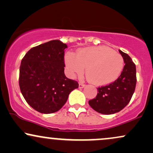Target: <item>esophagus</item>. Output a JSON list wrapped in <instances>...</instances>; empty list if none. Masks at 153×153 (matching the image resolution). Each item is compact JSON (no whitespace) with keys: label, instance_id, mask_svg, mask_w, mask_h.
<instances>
[{"label":"esophagus","instance_id":"1","mask_svg":"<svg viewBox=\"0 0 153 153\" xmlns=\"http://www.w3.org/2000/svg\"><path fill=\"white\" fill-rule=\"evenodd\" d=\"M85 86V85L82 83V82H79V88H83Z\"/></svg>","mask_w":153,"mask_h":153}]
</instances>
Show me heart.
I'll return each instance as SVG.
<instances>
[{"mask_svg":"<svg viewBox=\"0 0 153 153\" xmlns=\"http://www.w3.org/2000/svg\"><path fill=\"white\" fill-rule=\"evenodd\" d=\"M65 62L70 75H81L86 68V78L96 85H105L115 81L124 66L123 56L106 46L80 49L76 55L68 52Z\"/></svg>","mask_w":153,"mask_h":153,"instance_id":"1","label":"heart"}]
</instances>
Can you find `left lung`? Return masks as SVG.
I'll list each match as a JSON object with an SVG mask.
<instances>
[{
    "mask_svg": "<svg viewBox=\"0 0 153 153\" xmlns=\"http://www.w3.org/2000/svg\"><path fill=\"white\" fill-rule=\"evenodd\" d=\"M124 68L116 80L109 85L97 88L95 98L88 101L90 106L97 113L110 115L118 113L129 103L135 90L136 67L132 59L127 53L120 50Z\"/></svg>",
    "mask_w": 153,
    "mask_h": 153,
    "instance_id": "1",
    "label": "left lung"
}]
</instances>
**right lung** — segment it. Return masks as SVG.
Listing matches in <instances>:
<instances>
[{
    "instance_id": "right-lung-1",
    "label": "right lung",
    "mask_w": 153,
    "mask_h": 153,
    "mask_svg": "<svg viewBox=\"0 0 153 153\" xmlns=\"http://www.w3.org/2000/svg\"><path fill=\"white\" fill-rule=\"evenodd\" d=\"M67 45L53 40L32 48L21 60L19 86L27 104L44 114L58 111L78 82L64 73Z\"/></svg>"
}]
</instances>
